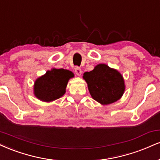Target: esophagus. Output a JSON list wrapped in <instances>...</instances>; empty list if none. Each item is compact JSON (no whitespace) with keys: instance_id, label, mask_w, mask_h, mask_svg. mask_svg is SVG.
Returning a JSON list of instances; mask_svg holds the SVG:
<instances>
[{"instance_id":"esophagus-1","label":"esophagus","mask_w":160,"mask_h":160,"mask_svg":"<svg viewBox=\"0 0 160 160\" xmlns=\"http://www.w3.org/2000/svg\"><path fill=\"white\" fill-rule=\"evenodd\" d=\"M74 71H75V73H76L77 75H78V76H80V75H81L82 70H81V68H79V67H76Z\"/></svg>"}]
</instances>
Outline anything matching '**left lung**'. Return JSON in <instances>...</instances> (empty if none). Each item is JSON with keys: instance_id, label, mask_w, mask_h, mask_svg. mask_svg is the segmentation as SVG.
Returning <instances> with one entry per match:
<instances>
[{"instance_id": "obj_1", "label": "left lung", "mask_w": 160, "mask_h": 160, "mask_svg": "<svg viewBox=\"0 0 160 160\" xmlns=\"http://www.w3.org/2000/svg\"><path fill=\"white\" fill-rule=\"evenodd\" d=\"M92 98L102 105L114 103L122 97L125 90L123 76L116 69L98 64L83 74Z\"/></svg>"}]
</instances>
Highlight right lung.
Returning a JSON list of instances; mask_svg holds the SVG:
<instances>
[{"label": "right lung", "mask_w": 160, "mask_h": 160, "mask_svg": "<svg viewBox=\"0 0 160 160\" xmlns=\"http://www.w3.org/2000/svg\"><path fill=\"white\" fill-rule=\"evenodd\" d=\"M74 74L63 68H53L36 79L34 82V95L40 101L51 102L59 99L65 93L69 79Z\"/></svg>", "instance_id": "obj_1"}]
</instances>
